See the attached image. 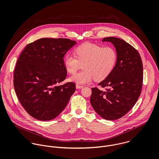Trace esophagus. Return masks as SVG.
<instances>
[{"label":"esophagus","instance_id":"esophagus-1","mask_svg":"<svg viewBox=\"0 0 159 159\" xmlns=\"http://www.w3.org/2000/svg\"><path fill=\"white\" fill-rule=\"evenodd\" d=\"M76 89H81V88H83L84 86H82V85H80V84H77L76 85Z\"/></svg>","mask_w":159,"mask_h":159}]
</instances>
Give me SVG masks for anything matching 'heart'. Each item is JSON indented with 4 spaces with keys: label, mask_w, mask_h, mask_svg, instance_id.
<instances>
[{
    "label": "heart",
    "mask_w": 159,
    "mask_h": 159,
    "mask_svg": "<svg viewBox=\"0 0 159 159\" xmlns=\"http://www.w3.org/2000/svg\"><path fill=\"white\" fill-rule=\"evenodd\" d=\"M75 56L67 55L64 65L67 71L75 74L82 64L83 70L74 75L70 80L78 84H86L105 79L113 71L117 61V52L111 46H104L86 42L77 46Z\"/></svg>",
    "instance_id": "b5f03b06"
}]
</instances>
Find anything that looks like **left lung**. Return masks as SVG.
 Here are the masks:
<instances>
[{"instance_id": "1", "label": "left lung", "mask_w": 159, "mask_h": 159, "mask_svg": "<svg viewBox=\"0 0 159 159\" xmlns=\"http://www.w3.org/2000/svg\"><path fill=\"white\" fill-rule=\"evenodd\" d=\"M102 41L113 44L117 61L111 73L98 84L105 89L92 88L90 100L97 113L111 120L123 117L136 103L142 89L143 63L138 51L124 40L107 37Z\"/></svg>"}]
</instances>
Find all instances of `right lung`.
<instances>
[{"mask_svg":"<svg viewBox=\"0 0 159 159\" xmlns=\"http://www.w3.org/2000/svg\"><path fill=\"white\" fill-rule=\"evenodd\" d=\"M75 43L68 39L42 38L27 45L21 53L14 70V88L24 110L35 119H54L75 92L74 83H59L67 75L63 57Z\"/></svg>","mask_w":159,"mask_h":159,"instance_id":"right-lung-1","label":"right lung"}]
</instances>
